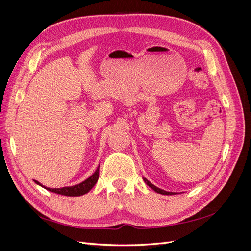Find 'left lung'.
Wrapping results in <instances>:
<instances>
[{
	"mask_svg": "<svg viewBox=\"0 0 251 251\" xmlns=\"http://www.w3.org/2000/svg\"><path fill=\"white\" fill-rule=\"evenodd\" d=\"M143 180H144V182H146V183L151 187V188H153L155 192H157L158 194H162V195H174V193H172V192H166V191H163V189H160L159 187H157V186H155L154 184H151V182L148 180V179H146V178H143Z\"/></svg>",
	"mask_w": 251,
	"mask_h": 251,
	"instance_id": "8db88e82",
	"label": "left lung"
}]
</instances>
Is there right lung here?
Here are the masks:
<instances>
[{
	"instance_id": "obj_1",
	"label": "right lung",
	"mask_w": 251,
	"mask_h": 251,
	"mask_svg": "<svg viewBox=\"0 0 251 251\" xmlns=\"http://www.w3.org/2000/svg\"><path fill=\"white\" fill-rule=\"evenodd\" d=\"M98 177H100V166H98L97 170L94 172V174L92 176L89 177L88 179H86L81 183L77 184V185H74V186H67V187H60V188H50V187H45L43 186L40 182L35 181L37 184L45 187L46 189L50 192H53L55 194H59V195H64V196H81V195H85L88 192H90V189L92 188L95 183L98 180Z\"/></svg>"
}]
</instances>
